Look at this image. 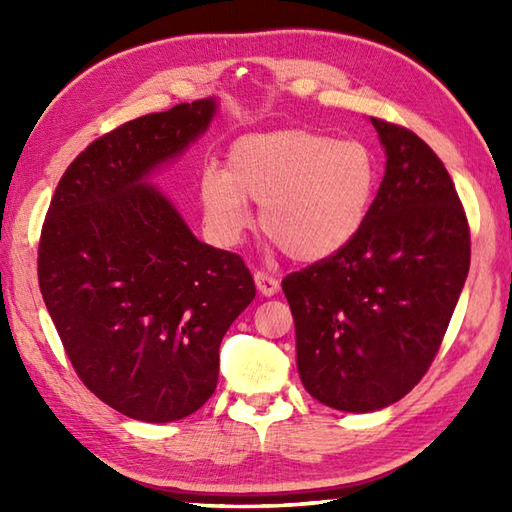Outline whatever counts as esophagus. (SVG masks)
I'll return each mask as SVG.
<instances>
[{"label": "esophagus", "mask_w": 512, "mask_h": 512, "mask_svg": "<svg viewBox=\"0 0 512 512\" xmlns=\"http://www.w3.org/2000/svg\"><path fill=\"white\" fill-rule=\"evenodd\" d=\"M255 286L264 297H273L279 292V281L266 273H255Z\"/></svg>", "instance_id": "esophagus-1"}]
</instances>
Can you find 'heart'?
I'll use <instances>...</instances> for the list:
<instances>
[{"label":"heart","instance_id":"obj_1","mask_svg":"<svg viewBox=\"0 0 512 512\" xmlns=\"http://www.w3.org/2000/svg\"><path fill=\"white\" fill-rule=\"evenodd\" d=\"M376 162L356 140H336L306 127H284L237 138L226 171L209 165L200 176L206 222L224 244L253 224L301 264H317L350 246L367 222L376 193Z\"/></svg>","mask_w":512,"mask_h":512}]
</instances>
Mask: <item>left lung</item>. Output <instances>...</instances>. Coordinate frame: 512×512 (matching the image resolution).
Masks as SVG:
<instances>
[{
	"label": "left lung",
	"instance_id": "obj_1",
	"mask_svg": "<svg viewBox=\"0 0 512 512\" xmlns=\"http://www.w3.org/2000/svg\"><path fill=\"white\" fill-rule=\"evenodd\" d=\"M385 178L354 242L290 273L281 288L312 398L339 411L394 405L436 358L471 266V233L455 184L409 129L369 118Z\"/></svg>",
	"mask_w": 512,
	"mask_h": 512
}]
</instances>
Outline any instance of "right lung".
<instances>
[{
    "instance_id": "obj_1",
    "label": "right lung",
    "mask_w": 512,
    "mask_h": 512,
    "mask_svg": "<svg viewBox=\"0 0 512 512\" xmlns=\"http://www.w3.org/2000/svg\"><path fill=\"white\" fill-rule=\"evenodd\" d=\"M215 99L140 116L65 169L39 242V288L74 372L143 422L191 416L213 396L220 343L255 299L242 257L202 244L149 176L184 154Z\"/></svg>"
}]
</instances>
